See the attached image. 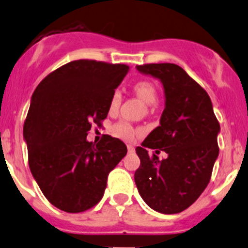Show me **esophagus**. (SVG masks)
Wrapping results in <instances>:
<instances>
[{"label":"esophagus","mask_w":248,"mask_h":248,"mask_svg":"<svg viewBox=\"0 0 248 248\" xmlns=\"http://www.w3.org/2000/svg\"><path fill=\"white\" fill-rule=\"evenodd\" d=\"M127 150H128L129 153H134V146L133 145H127Z\"/></svg>","instance_id":"1"}]
</instances>
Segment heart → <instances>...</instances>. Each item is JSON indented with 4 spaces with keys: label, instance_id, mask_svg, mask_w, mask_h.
<instances>
[{
    "label": "heart",
    "instance_id": "heart-1",
    "mask_svg": "<svg viewBox=\"0 0 248 248\" xmlns=\"http://www.w3.org/2000/svg\"><path fill=\"white\" fill-rule=\"evenodd\" d=\"M135 95L140 98L141 101H144L146 104H155L157 102L158 93L157 89H155V85L151 82L147 80H141V82L135 83L134 87H133ZM122 101V95L119 90H115L111 95L110 101H109V109L111 111L116 110L119 108L120 103ZM114 133H115L116 137L121 138L124 140H131L134 138L135 135V129L133 128V126L128 122H119V124L114 126Z\"/></svg>",
    "mask_w": 248,
    "mask_h": 248
}]
</instances>
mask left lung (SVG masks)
I'll return each mask as SVG.
<instances>
[{
    "mask_svg": "<svg viewBox=\"0 0 248 248\" xmlns=\"http://www.w3.org/2000/svg\"><path fill=\"white\" fill-rule=\"evenodd\" d=\"M161 82L165 108L160 124L137 147L140 166L134 181L148 207L163 214L186 210L204 191L218 157L220 124L207 91L181 66L170 62L138 65ZM167 152L160 161L147 150Z\"/></svg>",
    "mask_w": 248,
    "mask_h": 248,
    "instance_id": "obj_1",
    "label": "left lung"
}]
</instances>
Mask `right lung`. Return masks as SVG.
<instances>
[{
  "label": "right lung",
  "instance_id": "1",
  "mask_svg": "<svg viewBox=\"0 0 248 248\" xmlns=\"http://www.w3.org/2000/svg\"><path fill=\"white\" fill-rule=\"evenodd\" d=\"M124 64L70 62L39 83L23 124L28 164L51 204L80 213L103 197L107 178L127 147L104 135L98 144L87 140L91 122L101 124L109 101L128 72Z\"/></svg>",
  "mask_w": 248,
  "mask_h": 248
}]
</instances>
